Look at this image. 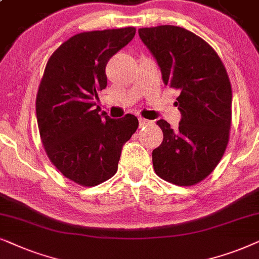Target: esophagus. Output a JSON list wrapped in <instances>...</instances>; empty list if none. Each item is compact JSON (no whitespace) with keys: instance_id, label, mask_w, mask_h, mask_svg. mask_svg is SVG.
I'll return each mask as SVG.
<instances>
[{"instance_id":"obj_1","label":"esophagus","mask_w":259,"mask_h":259,"mask_svg":"<svg viewBox=\"0 0 259 259\" xmlns=\"http://www.w3.org/2000/svg\"><path fill=\"white\" fill-rule=\"evenodd\" d=\"M139 122H140V126H146V125H148V124H150V123H151L149 119L142 118V117H140V118H139Z\"/></svg>"}]
</instances>
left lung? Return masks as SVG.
Wrapping results in <instances>:
<instances>
[{"instance_id": "1", "label": "left lung", "mask_w": 259, "mask_h": 259, "mask_svg": "<svg viewBox=\"0 0 259 259\" xmlns=\"http://www.w3.org/2000/svg\"><path fill=\"white\" fill-rule=\"evenodd\" d=\"M139 35L161 68L164 85L177 90L181 112L173 130L156 124L163 141L153 150L155 173L178 186H192L214 170L229 143L232 90L217 52L189 30L177 26L140 28Z\"/></svg>"}]
</instances>
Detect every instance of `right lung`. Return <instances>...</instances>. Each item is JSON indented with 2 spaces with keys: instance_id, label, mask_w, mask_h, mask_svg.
I'll use <instances>...</instances> for the list:
<instances>
[{
  "instance_id": "obj_1",
  "label": "right lung",
  "mask_w": 259,
  "mask_h": 259,
  "mask_svg": "<svg viewBox=\"0 0 259 259\" xmlns=\"http://www.w3.org/2000/svg\"><path fill=\"white\" fill-rule=\"evenodd\" d=\"M135 33L126 27L70 37L51 55L40 81L35 104L45 150L64 177L84 187L116 174L123 144L139 127L134 115L113 119L94 108L108 84L106 64Z\"/></svg>"
}]
</instances>
